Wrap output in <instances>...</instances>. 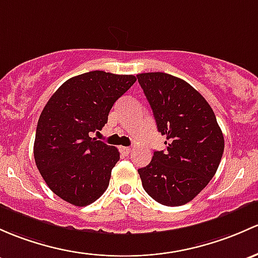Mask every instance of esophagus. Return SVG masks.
<instances>
[{"instance_id":"esophagus-1","label":"esophagus","mask_w":258,"mask_h":258,"mask_svg":"<svg viewBox=\"0 0 258 258\" xmlns=\"http://www.w3.org/2000/svg\"><path fill=\"white\" fill-rule=\"evenodd\" d=\"M121 151H122V153L126 154V156H128V154L131 153L132 148L131 147H121Z\"/></svg>"}]
</instances>
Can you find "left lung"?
<instances>
[{
	"label": "left lung",
	"instance_id": "obj_1",
	"mask_svg": "<svg viewBox=\"0 0 258 258\" xmlns=\"http://www.w3.org/2000/svg\"><path fill=\"white\" fill-rule=\"evenodd\" d=\"M137 79L168 145L165 152L154 151L138 174L156 202L180 207L215 175L224 153L221 128L207 100L186 81L159 72L138 74Z\"/></svg>",
	"mask_w": 258,
	"mask_h": 258
}]
</instances>
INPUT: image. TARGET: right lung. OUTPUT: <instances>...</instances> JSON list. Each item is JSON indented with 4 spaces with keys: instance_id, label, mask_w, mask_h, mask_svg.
<instances>
[{
    "instance_id": "1",
    "label": "right lung",
    "mask_w": 258,
    "mask_h": 258,
    "mask_svg": "<svg viewBox=\"0 0 258 258\" xmlns=\"http://www.w3.org/2000/svg\"><path fill=\"white\" fill-rule=\"evenodd\" d=\"M135 81V75L85 73L65 81L43 108L34 161L50 190L65 202L86 207L107 189L120 153L90 134L101 131L116 100Z\"/></svg>"
}]
</instances>
